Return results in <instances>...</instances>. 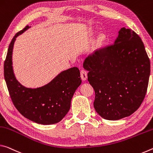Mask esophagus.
<instances>
[{"mask_svg":"<svg viewBox=\"0 0 153 153\" xmlns=\"http://www.w3.org/2000/svg\"><path fill=\"white\" fill-rule=\"evenodd\" d=\"M81 77L82 81H86L87 79V72L85 70H81Z\"/></svg>","mask_w":153,"mask_h":153,"instance_id":"1","label":"esophagus"}]
</instances>
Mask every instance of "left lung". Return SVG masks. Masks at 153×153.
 <instances>
[{
  "label": "left lung",
  "instance_id": "8db88e82",
  "mask_svg": "<svg viewBox=\"0 0 153 153\" xmlns=\"http://www.w3.org/2000/svg\"><path fill=\"white\" fill-rule=\"evenodd\" d=\"M118 33L113 45L97 50L83 62L96 94L94 108L111 121L137 111L146 95L151 72L150 59L138 35L124 27Z\"/></svg>",
  "mask_w": 153,
  "mask_h": 153
}]
</instances>
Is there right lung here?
<instances>
[{"instance_id":"obj_1","label":"right lung","mask_w":153,"mask_h":153,"mask_svg":"<svg viewBox=\"0 0 153 153\" xmlns=\"http://www.w3.org/2000/svg\"><path fill=\"white\" fill-rule=\"evenodd\" d=\"M30 26H26L10 42L4 64V76L12 102L20 113L36 123L51 125L59 122L71 108V100L81 84L80 71L73 67L60 72L45 85L27 88L16 79L12 55L16 38Z\"/></svg>"}]
</instances>
